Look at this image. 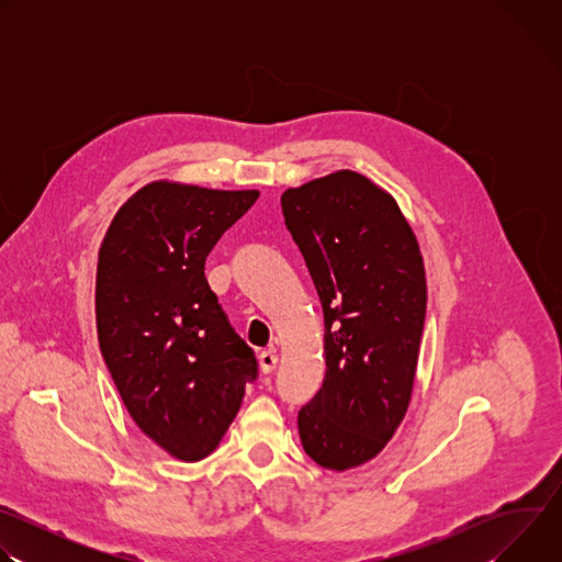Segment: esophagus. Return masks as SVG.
<instances>
[{
	"label": "esophagus",
	"mask_w": 562,
	"mask_h": 562,
	"mask_svg": "<svg viewBox=\"0 0 562 562\" xmlns=\"http://www.w3.org/2000/svg\"><path fill=\"white\" fill-rule=\"evenodd\" d=\"M276 364H278V356L273 351H262L260 353V369H262V373H273Z\"/></svg>",
	"instance_id": "1"
}]
</instances>
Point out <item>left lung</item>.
Instances as JSON below:
<instances>
[{"label":"left lung","mask_w":562,"mask_h":562,"mask_svg":"<svg viewBox=\"0 0 562 562\" xmlns=\"http://www.w3.org/2000/svg\"><path fill=\"white\" fill-rule=\"evenodd\" d=\"M325 313L327 373L297 414L304 451L345 471L375 458L403 423L427 313L425 265L395 200L353 171L280 198Z\"/></svg>","instance_id":"8db88e82"}]
</instances>
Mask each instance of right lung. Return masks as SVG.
Wrapping results in <instances>:
<instances>
[{
  "label": "right lung",
  "instance_id": "obj_1",
  "mask_svg": "<svg viewBox=\"0 0 562 562\" xmlns=\"http://www.w3.org/2000/svg\"><path fill=\"white\" fill-rule=\"evenodd\" d=\"M258 191L150 182L113 217L98 260V340L135 425L171 456H209L258 378L204 262Z\"/></svg>",
  "mask_w": 562,
  "mask_h": 562
}]
</instances>
